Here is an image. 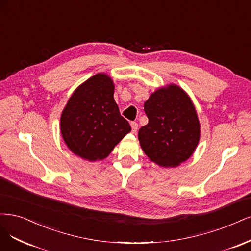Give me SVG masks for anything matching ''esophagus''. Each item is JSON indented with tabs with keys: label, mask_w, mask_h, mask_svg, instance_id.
<instances>
[{
	"label": "esophagus",
	"mask_w": 251,
	"mask_h": 251,
	"mask_svg": "<svg viewBox=\"0 0 251 251\" xmlns=\"http://www.w3.org/2000/svg\"><path fill=\"white\" fill-rule=\"evenodd\" d=\"M130 125H131V130H132V132H133V133L136 132V131H137V128H139V125H137V123H136V122H131Z\"/></svg>",
	"instance_id": "34e87169"
}]
</instances>
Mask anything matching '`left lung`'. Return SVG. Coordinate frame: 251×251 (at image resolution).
<instances>
[{
  "label": "left lung",
  "instance_id": "left-lung-1",
  "mask_svg": "<svg viewBox=\"0 0 251 251\" xmlns=\"http://www.w3.org/2000/svg\"><path fill=\"white\" fill-rule=\"evenodd\" d=\"M148 124L140 128L143 151L163 167H176L196 149L200 125L195 107L179 86L157 90L144 104Z\"/></svg>",
  "mask_w": 251,
  "mask_h": 251
}]
</instances>
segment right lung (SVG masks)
I'll return each instance as SVG.
<instances>
[{
	"label": "right lung",
	"mask_w": 251,
	"mask_h": 251,
	"mask_svg": "<svg viewBox=\"0 0 251 251\" xmlns=\"http://www.w3.org/2000/svg\"><path fill=\"white\" fill-rule=\"evenodd\" d=\"M114 83L97 74L80 85L60 118V130L72 152L87 160L103 159L130 132L114 99Z\"/></svg>",
	"instance_id": "1"
}]
</instances>
